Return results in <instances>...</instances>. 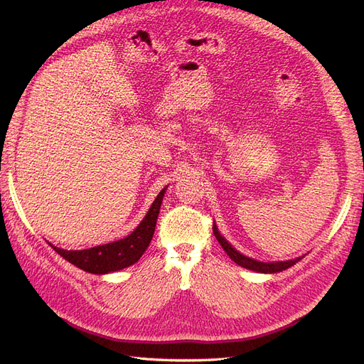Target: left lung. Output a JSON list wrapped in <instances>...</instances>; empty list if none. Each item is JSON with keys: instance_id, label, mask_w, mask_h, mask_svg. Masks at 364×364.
I'll return each instance as SVG.
<instances>
[{"instance_id": "left-lung-1", "label": "left lung", "mask_w": 364, "mask_h": 364, "mask_svg": "<svg viewBox=\"0 0 364 364\" xmlns=\"http://www.w3.org/2000/svg\"><path fill=\"white\" fill-rule=\"evenodd\" d=\"M213 232L217 238V241L220 243V246L223 247V250L228 253V257L232 259L234 262H237L238 266L245 267V269H249V270H253V272H259V273H278V272H282L285 269H289L291 266H294V264L297 261H301L304 257H299V258H294V259H289V261H278V262H261V261H257V259H252L249 257H245L243 253H240L238 250H235L232 247V245H229L226 238L222 237V234L218 232V229L214 223L213 226Z\"/></svg>"}]
</instances>
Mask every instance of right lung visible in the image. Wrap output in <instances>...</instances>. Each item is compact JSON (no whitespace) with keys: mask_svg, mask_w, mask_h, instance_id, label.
<instances>
[{"mask_svg":"<svg viewBox=\"0 0 364 364\" xmlns=\"http://www.w3.org/2000/svg\"><path fill=\"white\" fill-rule=\"evenodd\" d=\"M165 190L167 188H164L158 194L155 202L151 203L149 213L142 218V222L138 225L134 232L127 235L126 238L83 250H65L53 246L51 243L48 245L56 250L60 257H63L68 262L74 264L75 267H79L87 273L105 274L126 269L132 266V264H135L150 245L153 232H155L156 228V220L159 215Z\"/></svg>","mask_w":364,"mask_h":364,"instance_id":"right-lung-1","label":"right lung"}]
</instances>
